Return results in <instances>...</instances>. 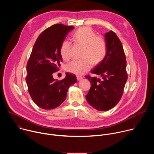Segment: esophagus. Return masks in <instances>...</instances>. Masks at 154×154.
Listing matches in <instances>:
<instances>
[{
  "label": "esophagus",
  "mask_w": 154,
  "mask_h": 154,
  "mask_svg": "<svg viewBox=\"0 0 154 154\" xmlns=\"http://www.w3.org/2000/svg\"><path fill=\"white\" fill-rule=\"evenodd\" d=\"M83 79V77L82 75H77V79L78 80H82Z\"/></svg>",
  "instance_id": "1"
}]
</instances>
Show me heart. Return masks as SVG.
<instances>
[{
	"mask_svg": "<svg viewBox=\"0 0 154 154\" xmlns=\"http://www.w3.org/2000/svg\"><path fill=\"white\" fill-rule=\"evenodd\" d=\"M74 43L83 46L81 60H75L66 66L68 72L77 75L89 71L92 64H98L105 58L107 53V42L105 38L97 35L90 27H82L77 30L72 35ZM71 43L68 40L61 42L60 52L62 58L68 61L71 58Z\"/></svg>",
	"mask_w": 154,
	"mask_h": 154,
	"instance_id": "1",
	"label": "heart"
}]
</instances>
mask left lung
Masks as SVG:
<instances>
[{"instance_id":"1","label":"left lung","mask_w":154,"mask_h":154,"mask_svg":"<svg viewBox=\"0 0 154 154\" xmlns=\"http://www.w3.org/2000/svg\"><path fill=\"white\" fill-rule=\"evenodd\" d=\"M105 37L106 55L91 71L93 74L100 75L102 79L90 75L85 76L91 83L86 95V100L99 111L109 110L120 101L128 78L125 55L120 39L112 30L106 33Z\"/></svg>"}]
</instances>
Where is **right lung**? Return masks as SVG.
<instances>
[{
  "mask_svg": "<svg viewBox=\"0 0 154 154\" xmlns=\"http://www.w3.org/2000/svg\"><path fill=\"white\" fill-rule=\"evenodd\" d=\"M74 28L54 24L39 35L33 46L27 64L26 80L32 100L42 109H54L60 105L66 97L69 87L77 82L76 76L69 73H66L61 80L53 78L62 61L61 42Z\"/></svg>",
  "mask_w": 154,
  "mask_h": 154,
  "instance_id": "right-lung-1",
  "label": "right lung"
}]
</instances>
